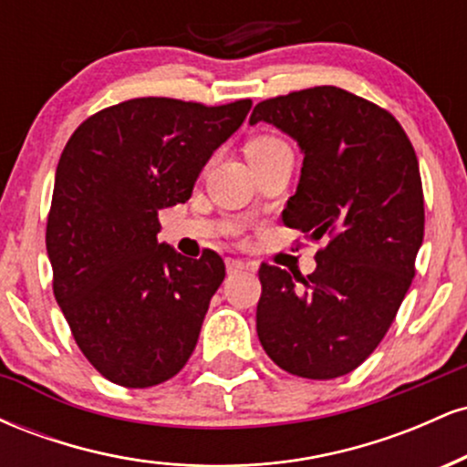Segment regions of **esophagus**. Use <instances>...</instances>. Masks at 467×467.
<instances>
[{
    "label": "esophagus",
    "instance_id": "1",
    "mask_svg": "<svg viewBox=\"0 0 467 467\" xmlns=\"http://www.w3.org/2000/svg\"><path fill=\"white\" fill-rule=\"evenodd\" d=\"M226 270L230 272V275H237V272L250 270V265L245 264V261H241V259H228L226 261Z\"/></svg>",
    "mask_w": 467,
    "mask_h": 467
}]
</instances>
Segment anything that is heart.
Instances as JSON below:
<instances>
[{"label": "heart", "mask_w": 467, "mask_h": 467, "mask_svg": "<svg viewBox=\"0 0 467 467\" xmlns=\"http://www.w3.org/2000/svg\"><path fill=\"white\" fill-rule=\"evenodd\" d=\"M281 149H289L287 144L281 140V138H276V136H256L248 142V149H245V153H248V158H256V155L275 153V151H281Z\"/></svg>", "instance_id": "heart-1"}]
</instances>
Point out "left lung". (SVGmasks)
<instances>
[{
    "label": "left lung",
    "instance_id": "1",
    "mask_svg": "<svg viewBox=\"0 0 467 467\" xmlns=\"http://www.w3.org/2000/svg\"><path fill=\"white\" fill-rule=\"evenodd\" d=\"M267 122L305 155L283 223L325 239L316 272L261 265L256 334L283 371L307 379L351 373L395 320L423 241L415 149L389 111L334 85L264 100Z\"/></svg>",
    "mask_w": 467,
    "mask_h": 467
}]
</instances>
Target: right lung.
Returning a JSON list of instances; mask_svg holds the SVG:
<instances>
[{
    "label": "right lung",
    "mask_w": 467,
    "mask_h": 467,
    "mask_svg": "<svg viewBox=\"0 0 467 467\" xmlns=\"http://www.w3.org/2000/svg\"><path fill=\"white\" fill-rule=\"evenodd\" d=\"M250 107L131 99L88 118L63 149L46 230L52 289L109 382L155 387L189 362L226 265L160 244L158 211L189 200Z\"/></svg>",
    "instance_id": "obj_1"
}]
</instances>
